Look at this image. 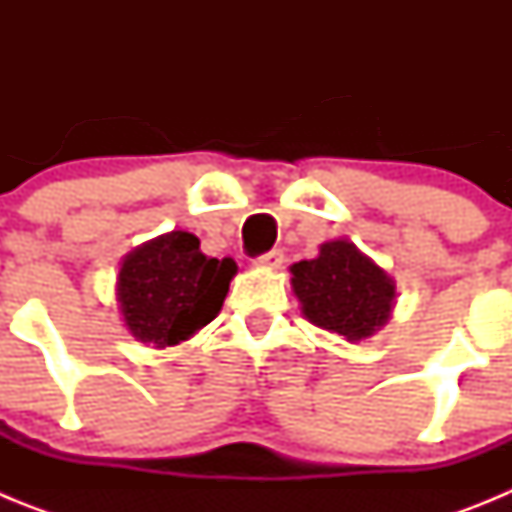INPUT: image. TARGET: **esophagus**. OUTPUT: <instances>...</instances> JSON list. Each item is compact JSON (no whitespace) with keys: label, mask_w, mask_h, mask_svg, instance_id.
I'll return each instance as SVG.
<instances>
[{"label":"esophagus","mask_w":512,"mask_h":512,"mask_svg":"<svg viewBox=\"0 0 512 512\" xmlns=\"http://www.w3.org/2000/svg\"><path fill=\"white\" fill-rule=\"evenodd\" d=\"M284 261V253L279 251V248H271V251L261 253L259 259H256V264L259 266H266V269H279Z\"/></svg>","instance_id":"esophagus-1"}]
</instances>
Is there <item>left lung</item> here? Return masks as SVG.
<instances>
[{
	"label": "left lung",
	"instance_id": "left-lung-1",
	"mask_svg": "<svg viewBox=\"0 0 512 512\" xmlns=\"http://www.w3.org/2000/svg\"><path fill=\"white\" fill-rule=\"evenodd\" d=\"M292 289L310 323L346 341L382 328L395 300L392 279L348 241L323 243L318 259L292 266Z\"/></svg>",
	"mask_w": 512,
	"mask_h": 512
}]
</instances>
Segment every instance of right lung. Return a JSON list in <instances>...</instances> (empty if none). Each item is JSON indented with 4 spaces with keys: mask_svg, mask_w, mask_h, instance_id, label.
Instances as JSON below:
<instances>
[{
    "mask_svg": "<svg viewBox=\"0 0 512 512\" xmlns=\"http://www.w3.org/2000/svg\"><path fill=\"white\" fill-rule=\"evenodd\" d=\"M238 271L233 259H210L187 230L161 235L125 256L117 279L125 325L156 348L174 346L215 320Z\"/></svg>",
    "mask_w": 512,
    "mask_h": 512,
    "instance_id": "right-lung-1",
    "label": "right lung"
}]
</instances>
